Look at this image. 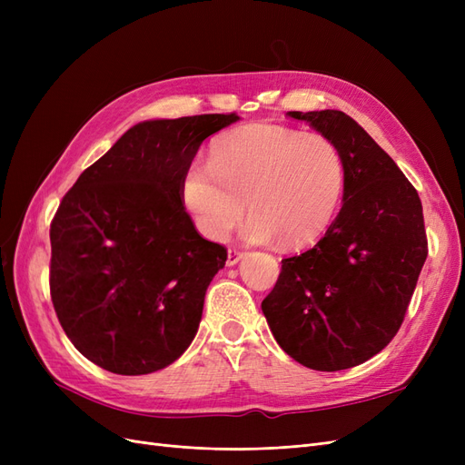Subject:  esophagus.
I'll return each mask as SVG.
<instances>
[{
    "label": "esophagus",
    "instance_id": "34e87169",
    "mask_svg": "<svg viewBox=\"0 0 465 465\" xmlns=\"http://www.w3.org/2000/svg\"><path fill=\"white\" fill-rule=\"evenodd\" d=\"M242 258H244V252L236 250V248H231L229 254H227V265H236Z\"/></svg>",
    "mask_w": 465,
    "mask_h": 465
}]
</instances>
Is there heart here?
Wrapping results in <instances>:
<instances>
[{"label": "heart", "instance_id": "heart-1", "mask_svg": "<svg viewBox=\"0 0 465 465\" xmlns=\"http://www.w3.org/2000/svg\"><path fill=\"white\" fill-rule=\"evenodd\" d=\"M345 192V163L330 137L252 124L219 137L193 164L182 195L202 234L221 241L242 221L250 242L302 248L328 231Z\"/></svg>", "mask_w": 465, "mask_h": 465}]
</instances>
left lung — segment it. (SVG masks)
<instances>
[{"mask_svg":"<svg viewBox=\"0 0 465 465\" xmlns=\"http://www.w3.org/2000/svg\"><path fill=\"white\" fill-rule=\"evenodd\" d=\"M289 116L341 151L343 207L314 248L281 260L262 311L289 357L312 371H343L380 353L401 326L429 254L423 205L390 154L345 112Z\"/></svg>","mask_w":465,"mask_h":465,"instance_id":"obj_1","label":"left lung"}]
</instances>
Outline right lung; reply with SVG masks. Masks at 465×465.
<instances>
[{"label":"right lung","mask_w":465,"mask_h":465,"mask_svg":"<svg viewBox=\"0 0 465 465\" xmlns=\"http://www.w3.org/2000/svg\"><path fill=\"white\" fill-rule=\"evenodd\" d=\"M236 120L137 124L64 195L50 224V294L65 335L101 369L161 371L198 333L227 248L195 231L182 180L203 139Z\"/></svg>","instance_id":"add662e5"}]
</instances>
